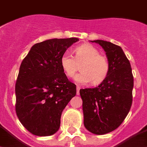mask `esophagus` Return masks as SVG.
<instances>
[{
	"label": "esophagus",
	"instance_id": "esophagus-1",
	"mask_svg": "<svg viewBox=\"0 0 147 147\" xmlns=\"http://www.w3.org/2000/svg\"><path fill=\"white\" fill-rule=\"evenodd\" d=\"M80 89H81V88H80L79 86H77V87H76V90H77V95H79Z\"/></svg>",
	"mask_w": 147,
	"mask_h": 147
}]
</instances>
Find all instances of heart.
I'll return each mask as SVG.
<instances>
[{
  "mask_svg": "<svg viewBox=\"0 0 147 147\" xmlns=\"http://www.w3.org/2000/svg\"><path fill=\"white\" fill-rule=\"evenodd\" d=\"M60 65L68 77H72L81 70L74 80L78 84H84L91 82L92 84H100L108 76L109 63L107 57L100 54L96 47L91 45H82L75 49V57L65 52L60 57Z\"/></svg>",
  "mask_w": 147,
  "mask_h": 147,
  "instance_id": "heart-1",
  "label": "heart"
}]
</instances>
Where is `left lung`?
Instances as JSON below:
<instances>
[{"instance_id":"left-lung-1","label":"left lung","mask_w":147,"mask_h":147,"mask_svg":"<svg viewBox=\"0 0 147 147\" xmlns=\"http://www.w3.org/2000/svg\"><path fill=\"white\" fill-rule=\"evenodd\" d=\"M100 45L109 63L108 76L94 88L80 90L84 125L94 134L113 131L121 125L132 104L134 78L129 60L121 47L102 40H90Z\"/></svg>"}]
</instances>
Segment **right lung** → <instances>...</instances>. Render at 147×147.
Returning <instances> with one entry per match:
<instances>
[{"label":"right lung","mask_w":147,"mask_h":147,"mask_svg":"<svg viewBox=\"0 0 147 147\" xmlns=\"http://www.w3.org/2000/svg\"><path fill=\"white\" fill-rule=\"evenodd\" d=\"M77 38H53L32 47L20 68L16 83V112L32 134H54L63 109L76 94L60 65V57Z\"/></svg>","instance_id":"1"}]
</instances>
